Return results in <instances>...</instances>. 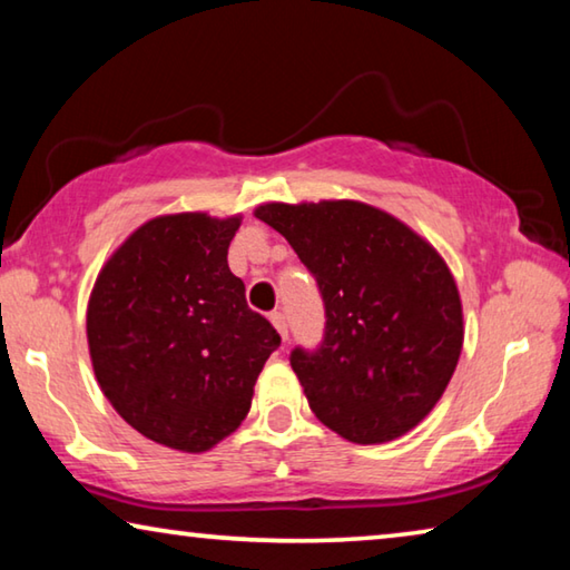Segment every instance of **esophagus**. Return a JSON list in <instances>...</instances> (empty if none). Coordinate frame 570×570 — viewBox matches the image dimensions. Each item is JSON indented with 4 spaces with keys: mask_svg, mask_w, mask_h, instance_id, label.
<instances>
[{
    "mask_svg": "<svg viewBox=\"0 0 570 570\" xmlns=\"http://www.w3.org/2000/svg\"><path fill=\"white\" fill-rule=\"evenodd\" d=\"M268 320H271V324H274V327H276V332L282 334V340L286 342V340H288V324H286L284 314H282V312H271Z\"/></svg>",
    "mask_w": 570,
    "mask_h": 570,
    "instance_id": "obj_1",
    "label": "esophagus"
}]
</instances>
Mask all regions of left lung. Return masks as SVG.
<instances>
[{
  "label": "left lung",
  "instance_id": "8db88e82",
  "mask_svg": "<svg viewBox=\"0 0 570 570\" xmlns=\"http://www.w3.org/2000/svg\"><path fill=\"white\" fill-rule=\"evenodd\" d=\"M256 218L282 233L320 286L324 337L288 355L314 415L355 444L403 436L462 355V302L444 261L363 203H271Z\"/></svg>",
  "mask_w": 570,
  "mask_h": 570
}]
</instances>
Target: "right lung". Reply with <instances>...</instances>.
Instances as JSON below:
<instances>
[{"instance_id": "1", "label": "right lung", "mask_w": 570, "mask_h": 570, "mask_svg": "<svg viewBox=\"0 0 570 570\" xmlns=\"http://www.w3.org/2000/svg\"><path fill=\"white\" fill-rule=\"evenodd\" d=\"M238 225L205 213L144 223L90 294L98 385L129 426L169 449L207 451L236 431L258 373L282 345L228 268Z\"/></svg>"}]
</instances>
